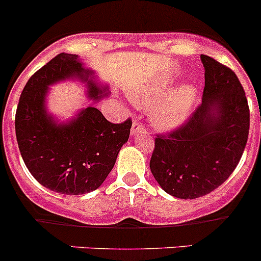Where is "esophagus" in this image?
Returning <instances> with one entry per match:
<instances>
[{"label": "esophagus", "mask_w": 261, "mask_h": 261, "mask_svg": "<svg viewBox=\"0 0 261 261\" xmlns=\"http://www.w3.org/2000/svg\"><path fill=\"white\" fill-rule=\"evenodd\" d=\"M142 132H146V129L142 126V123L140 121L135 120L132 124V135H137V133H142Z\"/></svg>", "instance_id": "34e87169"}]
</instances>
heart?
<instances>
[{"mask_svg": "<svg viewBox=\"0 0 261 261\" xmlns=\"http://www.w3.org/2000/svg\"><path fill=\"white\" fill-rule=\"evenodd\" d=\"M173 80L171 77H159L146 88L132 93V101L142 109H151L152 123L160 129L171 130L185 123L198 97L194 85L185 84L169 93Z\"/></svg>", "mask_w": 261, "mask_h": 261, "instance_id": "heart-1", "label": "heart"}]
</instances>
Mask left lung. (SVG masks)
Here are the masks:
<instances>
[{"instance_id": "8db88e82", "label": "left lung", "mask_w": 261, "mask_h": 261, "mask_svg": "<svg viewBox=\"0 0 261 261\" xmlns=\"http://www.w3.org/2000/svg\"><path fill=\"white\" fill-rule=\"evenodd\" d=\"M202 105L185 124L155 138L150 169L169 195L195 199L219 188L233 173L245 151L250 110L236 73L208 56Z\"/></svg>"}]
</instances>
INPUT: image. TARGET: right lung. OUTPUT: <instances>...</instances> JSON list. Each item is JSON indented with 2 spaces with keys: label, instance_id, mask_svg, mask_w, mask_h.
Here are the masks:
<instances>
[{
  "label": "right lung",
  "instance_id": "1",
  "mask_svg": "<svg viewBox=\"0 0 261 261\" xmlns=\"http://www.w3.org/2000/svg\"><path fill=\"white\" fill-rule=\"evenodd\" d=\"M95 77L79 56L61 53L31 76L19 98L15 133L21 158L38 182L59 194H87L99 188L129 138L130 119L112 124L94 106L67 121L47 111L49 88L61 81L84 83L93 101L107 97L109 88Z\"/></svg>",
  "mask_w": 261,
  "mask_h": 261
}]
</instances>
